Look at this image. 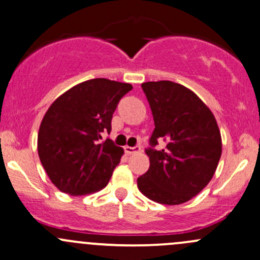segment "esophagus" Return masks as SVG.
Segmentation results:
<instances>
[{"mask_svg":"<svg viewBox=\"0 0 260 260\" xmlns=\"http://www.w3.org/2000/svg\"><path fill=\"white\" fill-rule=\"evenodd\" d=\"M139 151H141V148H139V147H128V146L124 147V152L127 155H131V154H133V153H137Z\"/></svg>","mask_w":260,"mask_h":260,"instance_id":"obj_1","label":"esophagus"}]
</instances>
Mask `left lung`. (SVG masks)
I'll return each mask as SVG.
<instances>
[{
	"label": "left lung",
	"instance_id": "left-lung-1",
	"mask_svg": "<svg viewBox=\"0 0 260 260\" xmlns=\"http://www.w3.org/2000/svg\"><path fill=\"white\" fill-rule=\"evenodd\" d=\"M151 106L154 131L151 146L167 142L160 151L149 148V169L138 177L143 196L167 206L196 197L213 178L222 155V137L214 114L187 87L171 81L142 83Z\"/></svg>",
	"mask_w": 260,
	"mask_h": 260
}]
</instances>
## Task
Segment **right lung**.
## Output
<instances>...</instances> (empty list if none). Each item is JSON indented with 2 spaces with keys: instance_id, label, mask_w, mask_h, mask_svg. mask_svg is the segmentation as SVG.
I'll list each match as a JSON object with an SVG mask.
<instances>
[{
  "instance_id": "right-lung-1",
  "label": "right lung",
  "mask_w": 260,
  "mask_h": 260,
  "mask_svg": "<svg viewBox=\"0 0 260 260\" xmlns=\"http://www.w3.org/2000/svg\"><path fill=\"white\" fill-rule=\"evenodd\" d=\"M132 84L94 78L76 84L54 101L41 122L37 151L51 182L70 196L103 189L121 162L123 148L111 139V121Z\"/></svg>"
}]
</instances>
